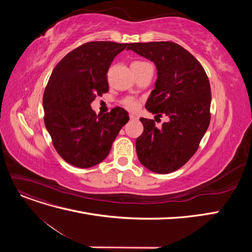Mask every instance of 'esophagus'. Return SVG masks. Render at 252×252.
I'll use <instances>...</instances> for the list:
<instances>
[{
	"instance_id": "esophagus-1",
	"label": "esophagus",
	"mask_w": 252,
	"mask_h": 252,
	"mask_svg": "<svg viewBox=\"0 0 252 252\" xmlns=\"http://www.w3.org/2000/svg\"><path fill=\"white\" fill-rule=\"evenodd\" d=\"M129 118H130V120H138L139 119L138 117L134 116V114H130V116H129Z\"/></svg>"
}]
</instances>
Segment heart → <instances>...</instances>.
Here are the masks:
<instances>
[{
  "label": "heart",
  "mask_w": 252,
  "mask_h": 252,
  "mask_svg": "<svg viewBox=\"0 0 252 252\" xmlns=\"http://www.w3.org/2000/svg\"><path fill=\"white\" fill-rule=\"evenodd\" d=\"M145 64V62H140V61H138V62H133L131 67L132 66H140V65H143ZM122 104H123V106L125 108L129 109V110H135L136 108H138L139 106V102L135 100V98L133 97H126L123 100V102H122Z\"/></svg>",
  "instance_id": "heart-1"
}]
</instances>
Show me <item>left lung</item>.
I'll use <instances>...</instances> for the list:
<instances>
[{
	"mask_svg": "<svg viewBox=\"0 0 252 252\" xmlns=\"http://www.w3.org/2000/svg\"><path fill=\"white\" fill-rule=\"evenodd\" d=\"M128 50L152 61L158 79L145 107L169 121L157 127L141 118L143 133L136 139L139 161L157 173L184 166L199 148L210 123L211 91L207 74L191 53L173 42L130 43Z\"/></svg>",
	"mask_w": 252,
	"mask_h": 252,
	"instance_id": "obj_1",
	"label": "left lung"
}]
</instances>
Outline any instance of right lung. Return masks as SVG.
<instances>
[{"instance_id":"obj_1","label":"right lung","mask_w":252,"mask_h":252,"mask_svg":"<svg viewBox=\"0 0 252 252\" xmlns=\"http://www.w3.org/2000/svg\"><path fill=\"white\" fill-rule=\"evenodd\" d=\"M128 44L88 42L60 61L45 88L44 122L53 147L68 164L89 168L107 158L128 112L116 107L98 114L91 109L96 95L108 93V68Z\"/></svg>"}]
</instances>
